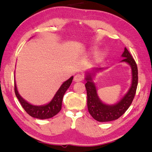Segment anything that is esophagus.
Listing matches in <instances>:
<instances>
[{
    "label": "esophagus",
    "instance_id": "1",
    "mask_svg": "<svg viewBox=\"0 0 152 152\" xmlns=\"http://www.w3.org/2000/svg\"><path fill=\"white\" fill-rule=\"evenodd\" d=\"M84 77L83 75H82L80 74H76V76H74V82H80L83 80Z\"/></svg>",
    "mask_w": 152,
    "mask_h": 152
}]
</instances>
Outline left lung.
<instances>
[{"instance_id": "8db88e82", "label": "left lung", "mask_w": 152, "mask_h": 152, "mask_svg": "<svg viewBox=\"0 0 152 152\" xmlns=\"http://www.w3.org/2000/svg\"><path fill=\"white\" fill-rule=\"evenodd\" d=\"M122 56L125 58L122 61H125L132 66V84L125 96L116 104L110 106L102 103L98 97L96 87L92 82L91 74H88V76H87L86 78L87 82L85 84V87L87 92V106L88 112L95 120L99 122L111 121L119 119L130 107L135 97L138 84L137 64L126 48Z\"/></svg>"}]
</instances>
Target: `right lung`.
<instances>
[{"label":"right lung","mask_w":152,"mask_h":152,"mask_svg":"<svg viewBox=\"0 0 152 152\" xmlns=\"http://www.w3.org/2000/svg\"><path fill=\"white\" fill-rule=\"evenodd\" d=\"M73 76L69 78L68 80L64 82L62 85L60 86V89L56 92L54 97L50 103L44 105V106H34L27 101H25L23 98L18 93L17 90L16 84L15 82V92L16 96L19 100L22 107L26 111L27 114L30 116L39 119H45L51 118L60 111L61 109V103H62V99L64 94L68 88L70 87V84L72 82Z\"/></svg>","instance_id":"add662e5"}]
</instances>
